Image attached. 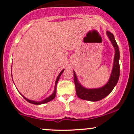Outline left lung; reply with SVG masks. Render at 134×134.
Here are the masks:
<instances>
[{
	"mask_svg": "<svg viewBox=\"0 0 134 134\" xmlns=\"http://www.w3.org/2000/svg\"><path fill=\"white\" fill-rule=\"evenodd\" d=\"M107 35L115 48V57L113 61V69L107 84L103 87L99 88L87 89L83 87L78 81L76 72L74 71V79L75 86L77 96L79 98L84 100L91 101H97L107 97L113 91L116 84H117L120 76V52L118 46L115 41L114 35L111 32L107 31Z\"/></svg>",
	"mask_w": 134,
	"mask_h": 134,
	"instance_id": "8db88e82",
	"label": "left lung"
}]
</instances>
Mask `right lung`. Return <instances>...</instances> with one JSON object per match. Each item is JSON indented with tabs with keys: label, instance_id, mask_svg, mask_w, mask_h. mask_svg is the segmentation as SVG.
I'll return each instance as SVG.
<instances>
[{
	"label": "right lung",
	"instance_id": "add662e5",
	"mask_svg": "<svg viewBox=\"0 0 134 134\" xmlns=\"http://www.w3.org/2000/svg\"><path fill=\"white\" fill-rule=\"evenodd\" d=\"M11 70H12V69H11ZM64 70H62V71H61L60 72L59 75H58V77H57V78L56 81H55V89H54V91H53V93H52V94L50 95V96L48 97V98H46V99H44V100H42V101H33V100H30V99H27V98H26V97H24V96H23V94H21V93H20V94H21L22 95L23 98H24V99H25L27 101H28V102H29V103H30L34 104H44V103H46L49 102V101H50L53 100V99H54V98H55V96H56V92H57V91H57V82H58V80H59V79H60V77L61 75H62V74L63 73V72H64ZM11 72H12V71H11Z\"/></svg>",
	"mask_w": 134,
	"mask_h": 134
}]
</instances>
